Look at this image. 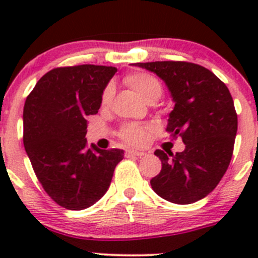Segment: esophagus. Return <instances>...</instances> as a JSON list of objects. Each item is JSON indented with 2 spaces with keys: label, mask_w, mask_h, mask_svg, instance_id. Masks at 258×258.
<instances>
[{
  "label": "esophagus",
  "mask_w": 258,
  "mask_h": 258,
  "mask_svg": "<svg viewBox=\"0 0 258 258\" xmlns=\"http://www.w3.org/2000/svg\"><path fill=\"white\" fill-rule=\"evenodd\" d=\"M146 153L142 152V151H135V150H127L126 151V157H141V156H145Z\"/></svg>",
  "instance_id": "obj_1"
}]
</instances>
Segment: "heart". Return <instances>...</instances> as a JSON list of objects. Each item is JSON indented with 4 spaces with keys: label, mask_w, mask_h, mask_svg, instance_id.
Here are the masks:
<instances>
[{
    "label": "heart",
    "mask_w": 258,
    "mask_h": 258,
    "mask_svg": "<svg viewBox=\"0 0 258 258\" xmlns=\"http://www.w3.org/2000/svg\"><path fill=\"white\" fill-rule=\"evenodd\" d=\"M127 85L131 88H134L145 101L152 103L156 100L161 97L162 95V85L156 79L155 76L150 74H145V72H137V74L128 75L124 79ZM113 96V88L112 86H107L102 93V103L107 105L110 101L112 100ZM150 127L147 124L136 123V122H130V123H124L123 126L119 128L118 137L126 144L131 146H141L145 142L146 136H147Z\"/></svg>",
    "instance_id": "obj_1"
}]
</instances>
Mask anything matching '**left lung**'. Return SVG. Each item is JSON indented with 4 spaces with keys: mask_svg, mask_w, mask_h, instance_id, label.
Returning a JSON list of instances; mask_svg holds the SVG:
<instances>
[{
    "mask_svg": "<svg viewBox=\"0 0 258 258\" xmlns=\"http://www.w3.org/2000/svg\"><path fill=\"white\" fill-rule=\"evenodd\" d=\"M134 66L165 81L175 102L166 131L172 139L181 136L186 145L176 155L155 151L162 168L151 179L153 191L178 205L202 200L215 189L232 158L237 113L227 86L210 70L191 62H140Z\"/></svg>",
    "mask_w": 258,
    "mask_h": 258,
    "instance_id": "8db88e82",
    "label": "left lung"
}]
</instances>
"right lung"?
<instances>
[{
    "label": "right lung",
    "instance_id": "right-lung-1",
    "mask_svg": "<svg viewBox=\"0 0 258 258\" xmlns=\"http://www.w3.org/2000/svg\"><path fill=\"white\" fill-rule=\"evenodd\" d=\"M116 67L80 64L43 75L23 107V145L46 194L67 210H85L107 192L123 150L87 146V117L101 107Z\"/></svg>",
    "mask_w": 258,
    "mask_h": 258
}]
</instances>
